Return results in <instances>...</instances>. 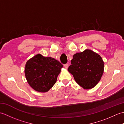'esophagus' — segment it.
<instances>
[{
  "label": "esophagus",
  "instance_id": "1",
  "mask_svg": "<svg viewBox=\"0 0 124 124\" xmlns=\"http://www.w3.org/2000/svg\"><path fill=\"white\" fill-rule=\"evenodd\" d=\"M64 68H65V69H67V68H68V67H69V64L67 63V64H64Z\"/></svg>",
  "mask_w": 124,
  "mask_h": 124
}]
</instances>
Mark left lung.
<instances>
[{"instance_id": "1", "label": "left lung", "mask_w": 124, "mask_h": 124, "mask_svg": "<svg viewBox=\"0 0 124 124\" xmlns=\"http://www.w3.org/2000/svg\"><path fill=\"white\" fill-rule=\"evenodd\" d=\"M71 64L68 71L84 89H91L95 86L103 73L104 62L102 57L90 49L73 55Z\"/></svg>"}]
</instances>
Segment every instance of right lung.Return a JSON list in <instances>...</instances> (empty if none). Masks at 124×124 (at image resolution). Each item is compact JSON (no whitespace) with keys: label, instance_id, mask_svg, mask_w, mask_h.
<instances>
[{"label":"right lung","instance_id":"right-lung-1","mask_svg":"<svg viewBox=\"0 0 124 124\" xmlns=\"http://www.w3.org/2000/svg\"><path fill=\"white\" fill-rule=\"evenodd\" d=\"M63 65L51 57L37 54L25 64V76L34 90L45 93L51 89L57 80Z\"/></svg>","mask_w":124,"mask_h":124}]
</instances>
